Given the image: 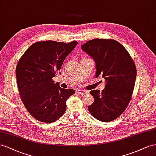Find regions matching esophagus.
I'll return each instance as SVG.
<instances>
[{
	"label": "esophagus",
	"instance_id": "1",
	"mask_svg": "<svg viewBox=\"0 0 156 156\" xmlns=\"http://www.w3.org/2000/svg\"><path fill=\"white\" fill-rule=\"evenodd\" d=\"M88 91H86V90H76V93L79 94H87Z\"/></svg>",
	"mask_w": 156,
	"mask_h": 156
}]
</instances>
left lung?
Wrapping results in <instances>:
<instances>
[{"mask_svg":"<svg viewBox=\"0 0 156 156\" xmlns=\"http://www.w3.org/2000/svg\"><path fill=\"white\" fill-rule=\"evenodd\" d=\"M94 60L95 77L105 80V89L90 91L94 98L89 112L102 122L113 121L126 108L133 95L136 69L129 52L113 39H94L81 47Z\"/></svg>","mask_w":156,"mask_h":156,"instance_id":"1","label":"left lung"}]
</instances>
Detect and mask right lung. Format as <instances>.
Returning <instances> with one entry per match:
<instances>
[{
	"mask_svg": "<svg viewBox=\"0 0 156 156\" xmlns=\"http://www.w3.org/2000/svg\"><path fill=\"white\" fill-rule=\"evenodd\" d=\"M77 44L76 41L36 42L20 58L16 69L20 95L27 111L37 121L53 122L65 113L66 101L75 91L61 88L53 78Z\"/></svg>",
	"mask_w": 156,
	"mask_h": 156,
	"instance_id": "add662e5",
	"label": "right lung"
}]
</instances>
